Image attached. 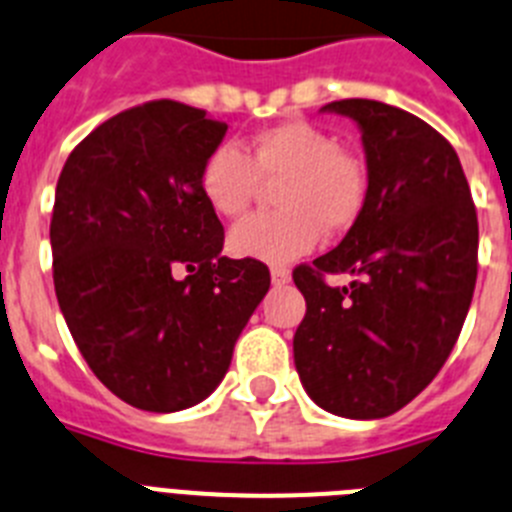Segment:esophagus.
Instances as JSON below:
<instances>
[{
    "label": "esophagus",
    "instance_id": "1",
    "mask_svg": "<svg viewBox=\"0 0 512 512\" xmlns=\"http://www.w3.org/2000/svg\"><path fill=\"white\" fill-rule=\"evenodd\" d=\"M270 281H273L275 286H286V283H291V273H288L286 268H273L270 270Z\"/></svg>",
    "mask_w": 512,
    "mask_h": 512
}]
</instances>
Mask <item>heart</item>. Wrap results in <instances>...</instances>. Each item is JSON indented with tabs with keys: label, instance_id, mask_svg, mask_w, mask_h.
<instances>
[{
	"label": "heart",
	"instance_id": "1",
	"mask_svg": "<svg viewBox=\"0 0 512 512\" xmlns=\"http://www.w3.org/2000/svg\"><path fill=\"white\" fill-rule=\"evenodd\" d=\"M260 177L275 186L281 211L255 213L229 231L231 255L283 265L314 250L327 234L355 224L366 201L368 177L358 157L340 141L306 121H286L252 139V159L239 146L221 144L201 170V190L219 216L234 219L247 211Z\"/></svg>",
	"mask_w": 512,
	"mask_h": 512
}]
</instances>
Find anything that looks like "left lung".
<instances>
[{
  "mask_svg": "<svg viewBox=\"0 0 512 512\" xmlns=\"http://www.w3.org/2000/svg\"><path fill=\"white\" fill-rule=\"evenodd\" d=\"M361 131L368 188L335 250L293 270L306 317L293 363L306 394L350 420L389 417L441 371L477 283L479 226L453 146L417 115L376 100H337ZM324 272H350L332 289Z\"/></svg>",
  "mask_w": 512,
  "mask_h": 512,
  "instance_id": "left-lung-1",
  "label": "left lung"
}]
</instances>
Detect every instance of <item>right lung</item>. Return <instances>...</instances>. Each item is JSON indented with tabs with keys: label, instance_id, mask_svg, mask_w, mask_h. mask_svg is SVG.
I'll list each match as a JSON object with an SVG mask.
<instances>
[{
	"label": "right lung",
	"instance_id": "1",
	"mask_svg": "<svg viewBox=\"0 0 512 512\" xmlns=\"http://www.w3.org/2000/svg\"><path fill=\"white\" fill-rule=\"evenodd\" d=\"M226 123L175 100L123 110L71 151L51 219L53 286L79 353L131 407L203 402L270 288L257 260L221 255L201 190Z\"/></svg>",
	"mask_w": 512,
	"mask_h": 512
}]
</instances>
